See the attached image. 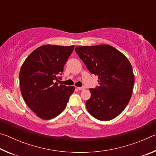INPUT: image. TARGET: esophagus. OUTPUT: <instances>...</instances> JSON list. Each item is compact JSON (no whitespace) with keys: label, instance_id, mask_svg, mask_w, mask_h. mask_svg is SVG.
Returning <instances> with one entry per match:
<instances>
[{"label":"esophagus","instance_id":"esophagus-1","mask_svg":"<svg viewBox=\"0 0 156 156\" xmlns=\"http://www.w3.org/2000/svg\"><path fill=\"white\" fill-rule=\"evenodd\" d=\"M77 89H78V90L81 91V90H84L85 88H84V87H77Z\"/></svg>","mask_w":156,"mask_h":156}]
</instances>
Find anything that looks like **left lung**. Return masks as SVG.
<instances>
[{
	"mask_svg": "<svg viewBox=\"0 0 156 156\" xmlns=\"http://www.w3.org/2000/svg\"><path fill=\"white\" fill-rule=\"evenodd\" d=\"M75 51L89 72L98 76L99 86L89 89L87 109L99 120L117 117L128 105L133 91L134 75L130 62L109 44L76 47Z\"/></svg>",
	"mask_w": 156,
	"mask_h": 156,
	"instance_id": "left-lung-1",
	"label": "left lung"
}]
</instances>
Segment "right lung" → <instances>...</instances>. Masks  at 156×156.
I'll list each match as a JSON object with an SVG mask.
<instances>
[{
  "label": "right lung",
  "mask_w": 156,
  "mask_h": 156,
  "mask_svg": "<svg viewBox=\"0 0 156 156\" xmlns=\"http://www.w3.org/2000/svg\"><path fill=\"white\" fill-rule=\"evenodd\" d=\"M74 46L46 44L39 47L25 59L21 67L20 91L28 107L37 116L50 120L67 106L74 87L58 84L63 67Z\"/></svg>",
  "instance_id": "add662e5"
}]
</instances>
